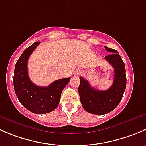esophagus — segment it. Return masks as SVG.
Segmentation results:
<instances>
[{
    "instance_id": "obj_1",
    "label": "esophagus",
    "mask_w": 146,
    "mask_h": 146,
    "mask_svg": "<svg viewBox=\"0 0 146 146\" xmlns=\"http://www.w3.org/2000/svg\"><path fill=\"white\" fill-rule=\"evenodd\" d=\"M81 72V70H78V73H80Z\"/></svg>"
}]
</instances>
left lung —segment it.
Wrapping results in <instances>:
<instances>
[{
    "label": "left lung",
    "instance_id": "left-lung-1",
    "mask_svg": "<svg viewBox=\"0 0 146 146\" xmlns=\"http://www.w3.org/2000/svg\"><path fill=\"white\" fill-rule=\"evenodd\" d=\"M111 54L105 56L114 68V78L112 85L107 90H97L90 86L87 80L80 77L78 93L82 107L85 111L93 114H108L118 106L126 90V76L125 65L118 51L104 46Z\"/></svg>",
    "mask_w": 146,
    "mask_h": 146
}]
</instances>
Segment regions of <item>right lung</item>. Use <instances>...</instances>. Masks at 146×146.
I'll list each match as a JSON object with an SVG mask.
<instances>
[{
    "mask_svg": "<svg viewBox=\"0 0 146 146\" xmlns=\"http://www.w3.org/2000/svg\"><path fill=\"white\" fill-rule=\"evenodd\" d=\"M40 42H35L26 48L15 64L13 77L15 92L20 102L31 112L43 114L54 111L61 99L62 90L70 78L59 79L46 87L35 85L29 79L27 61Z\"/></svg>",
    "mask_w": 146,
    "mask_h": 146,
    "instance_id": "add662e5",
    "label": "right lung"
}]
</instances>
